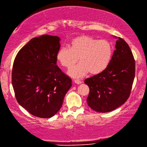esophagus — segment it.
<instances>
[{
	"label": "esophagus",
	"instance_id": "34e87169",
	"mask_svg": "<svg viewBox=\"0 0 147 147\" xmlns=\"http://www.w3.org/2000/svg\"><path fill=\"white\" fill-rule=\"evenodd\" d=\"M74 82H75V83L77 84H80L82 83V82L79 80H75Z\"/></svg>",
	"mask_w": 147,
	"mask_h": 147
}]
</instances>
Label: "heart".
I'll use <instances>...</instances> for the list:
<instances>
[{"label": "heart", "mask_w": 147, "mask_h": 147, "mask_svg": "<svg viewBox=\"0 0 147 147\" xmlns=\"http://www.w3.org/2000/svg\"><path fill=\"white\" fill-rule=\"evenodd\" d=\"M113 55V46L106 39L98 40L88 35H80L71 41L69 47H61L56 54V59L74 78H81L89 71L92 75L100 74L109 65Z\"/></svg>", "instance_id": "1"}]
</instances>
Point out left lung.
Returning <instances> with one entry per match:
<instances>
[{"instance_id": "1", "label": "left lung", "mask_w": 147, "mask_h": 147, "mask_svg": "<svg viewBox=\"0 0 147 147\" xmlns=\"http://www.w3.org/2000/svg\"><path fill=\"white\" fill-rule=\"evenodd\" d=\"M117 38L115 50L108 67L84 80L89 88L88 106L98 112H111L121 106L129 96L132 88L135 61L126 42Z\"/></svg>"}]
</instances>
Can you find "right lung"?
<instances>
[{"mask_svg": "<svg viewBox=\"0 0 147 147\" xmlns=\"http://www.w3.org/2000/svg\"><path fill=\"white\" fill-rule=\"evenodd\" d=\"M59 42L58 36L43 35L33 38L14 59L12 85L16 100L37 117L55 115L71 86L70 78L56 65Z\"/></svg>", "mask_w": 147, "mask_h": 147, "instance_id": "obj_1", "label": "right lung"}]
</instances>
